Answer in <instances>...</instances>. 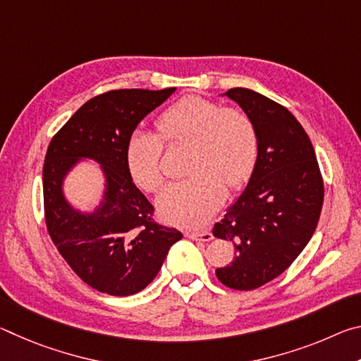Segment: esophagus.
Masks as SVG:
<instances>
[{
    "mask_svg": "<svg viewBox=\"0 0 361 361\" xmlns=\"http://www.w3.org/2000/svg\"><path fill=\"white\" fill-rule=\"evenodd\" d=\"M186 237L192 240H204V242H209L213 239V234L210 231H188Z\"/></svg>",
    "mask_w": 361,
    "mask_h": 361,
    "instance_id": "1",
    "label": "esophagus"
}]
</instances>
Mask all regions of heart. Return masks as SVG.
I'll return each instance as SVG.
<instances>
[{
	"label": "heart",
	"instance_id": "obj_1",
	"mask_svg": "<svg viewBox=\"0 0 361 361\" xmlns=\"http://www.w3.org/2000/svg\"><path fill=\"white\" fill-rule=\"evenodd\" d=\"M156 129L159 137L132 133L126 145V166L138 188L156 192L164 183V145L188 146L185 172L191 176L172 183L157 197L159 215L169 223L189 228L202 224L223 202L226 188L237 191L245 186L258 164V132L242 109L185 97L164 109Z\"/></svg>",
	"mask_w": 361,
	"mask_h": 361
}]
</instances>
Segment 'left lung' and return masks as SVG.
<instances>
[{"label":"left lung","instance_id":"1","mask_svg":"<svg viewBox=\"0 0 361 361\" xmlns=\"http://www.w3.org/2000/svg\"><path fill=\"white\" fill-rule=\"evenodd\" d=\"M226 95L255 122L259 156L245 191L213 226V235L235 250L216 277L248 291L279 277L307 245L320 218L323 178L310 138L288 109L250 89Z\"/></svg>","mask_w":361,"mask_h":361}]
</instances>
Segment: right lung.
I'll list each match as a JSON object with an SVG mask.
<instances>
[{"instance_id": "obj_1", "label": "right lung", "mask_w": 361, "mask_h": 361, "mask_svg": "<svg viewBox=\"0 0 361 361\" xmlns=\"http://www.w3.org/2000/svg\"><path fill=\"white\" fill-rule=\"evenodd\" d=\"M175 87L109 90L85 102L52 137L42 169L44 219L62 258L82 282L111 296L146 288L183 234L154 221V207L133 185L127 140ZM79 157L102 164L107 192L100 209L82 216L66 204L61 181Z\"/></svg>"}]
</instances>
